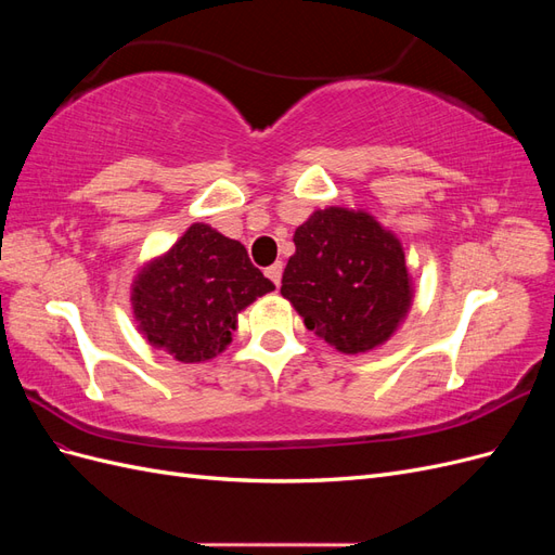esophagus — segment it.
Segmentation results:
<instances>
[{"instance_id":"esophagus-1","label":"esophagus","mask_w":555,"mask_h":555,"mask_svg":"<svg viewBox=\"0 0 555 555\" xmlns=\"http://www.w3.org/2000/svg\"><path fill=\"white\" fill-rule=\"evenodd\" d=\"M266 275L271 278V282L275 284V287H280V280H282V263L278 261V263H273V266H268V268H266Z\"/></svg>"}]
</instances>
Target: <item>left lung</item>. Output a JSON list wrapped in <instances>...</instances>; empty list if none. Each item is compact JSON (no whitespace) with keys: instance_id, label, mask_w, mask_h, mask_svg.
Returning a JSON list of instances; mask_svg holds the SVG:
<instances>
[{"instance_id":"8db88e82","label":"left lung","mask_w":555,"mask_h":555,"mask_svg":"<svg viewBox=\"0 0 555 555\" xmlns=\"http://www.w3.org/2000/svg\"><path fill=\"white\" fill-rule=\"evenodd\" d=\"M294 243L280 292L306 328L343 354L389 340L412 300L393 233L365 212L326 208L296 229Z\"/></svg>"}]
</instances>
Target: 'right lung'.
Returning a JSON list of instances; mask_svg holds the SVG:
<instances>
[{
  "label": "right lung",
  "instance_id": "obj_1",
  "mask_svg": "<svg viewBox=\"0 0 555 555\" xmlns=\"http://www.w3.org/2000/svg\"><path fill=\"white\" fill-rule=\"evenodd\" d=\"M273 289L238 241L192 224L169 255L139 275L133 312L150 343L182 363H196L220 354L236 314Z\"/></svg>",
  "mask_w": 555,
  "mask_h": 555
}]
</instances>
